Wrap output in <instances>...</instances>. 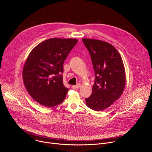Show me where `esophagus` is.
<instances>
[{
	"mask_svg": "<svg viewBox=\"0 0 152 152\" xmlns=\"http://www.w3.org/2000/svg\"><path fill=\"white\" fill-rule=\"evenodd\" d=\"M80 86H81L80 84V83H77L76 85H73L72 86V88L73 89H78V88H79L80 87Z\"/></svg>",
	"mask_w": 152,
	"mask_h": 152,
	"instance_id": "34e87169",
	"label": "esophagus"
}]
</instances>
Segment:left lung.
Instances as JSON below:
<instances>
[{
  "mask_svg": "<svg viewBox=\"0 0 152 152\" xmlns=\"http://www.w3.org/2000/svg\"><path fill=\"white\" fill-rule=\"evenodd\" d=\"M90 54L95 72L92 94L86 104L94 111L110 107L121 96L126 84V73L122 58L117 49L106 41L83 38Z\"/></svg>",
  "mask_w": 152,
  "mask_h": 152,
  "instance_id": "obj_1",
  "label": "left lung"
}]
</instances>
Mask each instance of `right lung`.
Instances as JSON below:
<instances>
[{
	"instance_id": "obj_1",
	"label": "right lung",
	"mask_w": 152,
	"mask_h": 152,
	"mask_svg": "<svg viewBox=\"0 0 152 152\" xmlns=\"http://www.w3.org/2000/svg\"><path fill=\"white\" fill-rule=\"evenodd\" d=\"M75 38H53L40 42L29 54L23 80L31 96L46 107L61 103L69 89L63 84V64L77 42Z\"/></svg>"
}]
</instances>
